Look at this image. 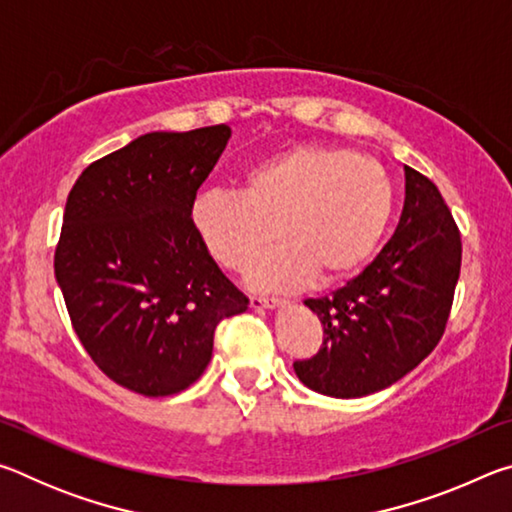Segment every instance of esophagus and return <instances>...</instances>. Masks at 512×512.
Listing matches in <instances>:
<instances>
[{
    "instance_id": "1",
    "label": "esophagus",
    "mask_w": 512,
    "mask_h": 512,
    "mask_svg": "<svg viewBox=\"0 0 512 512\" xmlns=\"http://www.w3.org/2000/svg\"><path fill=\"white\" fill-rule=\"evenodd\" d=\"M284 305L282 298H273V296H250V307L253 309H273Z\"/></svg>"
}]
</instances>
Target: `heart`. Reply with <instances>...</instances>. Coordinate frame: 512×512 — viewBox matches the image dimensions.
I'll return each instance as SVG.
<instances>
[{
    "instance_id": "b5f03b06",
    "label": "heart",
    "mask_w": 512,
    "mask_h": 512,
    "mask_svg": "<svg viewBox=\"0 0 512 512\" xmlns=\"http://www.w3.org/2000/svg\"><path fill=\"white\" fill-rule=\"evenodd\" d=\"M393 214L384 164L366 153L298 146L255 164L239 194H201L192 225L203 248L228 271L246 268L277 241L282 253L259 262L250 282L291 289L314 275L341 282L375 253Z\"/></svg>"
}]
</instances>
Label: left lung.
Instances as JSON below:
<instances>
[{"label": "left lung", "mask_w": 512, "mask_h": 512, "mask_svg": "<svg viewBox=\"0 0 512 512\" xmlns=\"http://www.w3.org/2000/svg\"><path fill=\"white\" fill-rule=\"evenodd\" d=\"M404 210L381 253L332 296L307 298L323 345L293 370L311 391L363 397L388 388L443 339L461 275V232L438 187L411 167Z\"/></svg>", "instance_id": "8db88e82"}]
</instances>
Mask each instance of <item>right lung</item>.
<instances>
[{"instance_id": "obj_1", "label": "right lung", "mask_w": 512, "mask_h": 512, "mask_svg": "<svg viewBox=\"0 0 512 512\" xmlns=\"http://www.w3.org/2000/svg\"><path fill=\"white\" fill-rule=\"evenodd\" d=\"M228 140L225 124L146 133L92 162L67 196L54 271L69 320L103 375L144 397L192 386L216 325L248 309L192 225Z\"/></svg>"}]
</instances>
